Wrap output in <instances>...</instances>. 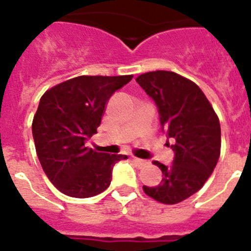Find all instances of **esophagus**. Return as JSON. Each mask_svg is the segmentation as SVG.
<instances>
[{"mask_svg": "<svg viewBox=\"0 0 251 251\" xmlns=\"http://www.w3.org/2000/svg\"><path fill=\"white\" fill-rule=\"evenodd\" d=\"M133 162H134V163H136L137 166H145V165H147V161H146V159L138 158V157H133Z\"/></svg>", "mask_w": 251, "mask_h": 251, "instance_id": "1", "label": "esophagus"}]
</instances>
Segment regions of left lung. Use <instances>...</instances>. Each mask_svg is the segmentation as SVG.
<instances>
[{
	"mask_svg": "<svg viewBox=\"0 0 251 251\" xmlns=\"http://www.w3.org/2000/svg\"><path fill=\"white\" fill-rule=\"evenodd\" d=\"M136 81L156 103L175 152L170 165L153 161L163 178L153 187L143 186V191L162 203H178L196 194L214 172L220 157V122L202 90L176 73H146Z\"/></svg>",
	"mask_w": 251,
	"mask_h": 251,
	"instance_id": "left-lung-1",
	"label": "left lung"
}]
</instances>
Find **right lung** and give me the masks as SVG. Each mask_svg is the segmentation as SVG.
<instances>
[{
    "instance_id": "add662e5",
    "label": "right lung",
    "mask_w": 251,
    "mask_h": 251,
    "mask_svg": "<svg viewBox=\"0 0 251 251\" xmlns=\"http://www.w3.org/2000/svg\"><path fill=\"white\" fill-rule=\"evenodd\" d=\"M123 76H77L51 88L40 99L32 137L44 172L60 192L86 199L109 187L113 167L124 154L86 147L109 98L132 80Z\"/></svg>"
}]
</instances>
